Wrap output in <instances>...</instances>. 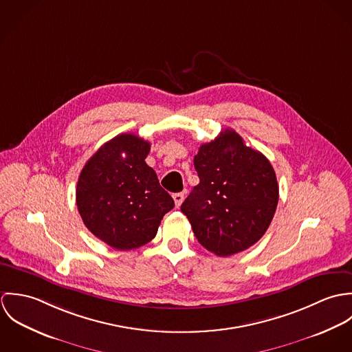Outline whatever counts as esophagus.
<instances>
[{
	"instance_id": "34e87169",
	"label": "esophagus",
	"mask_w": 352,
	"mask_h": 352,
	"mask_svg": "<svg viewBox=\"0 0 352 352\" xmlns=\"http://www.w3.org/2000/svg\"><path fill=\"white\" fill-rule=\"evenodd\" d=\"M173 201H175V204H176V207H180L182 206V203L184 201V194L183 192H179V194H173Z\"/></svg>"
}]
</instances>
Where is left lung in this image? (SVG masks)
Listing matches in <instances>:
<instances>
[{
    "instance_id": "left-lung-1",
    "label": "left lung",
    "mask_w": 352,
    "mask_h": 352,
    "mask_svg": "<svg viewBox=\"0 0 352 352\" xmlns=\"http://www.w3.org/2000/svg\"><path fill=\"white\" fill-rule=\"evenodd\" d=\"M194 165L201 182L182 211L199 244L217 256L248 250L267 232L279 201L271 162L225 129L201 145Z\"/></svg>"
}]
</instances>
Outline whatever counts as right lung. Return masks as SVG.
<instances>
[{
	"mask_svg": "<svg viewBox=\"0 0 352 352\" xmlns=\"http://www.w3.org/2000/svg\"><path fill=\"white\" fill-rule=\"evenodd\" d=\"M151 144L134 134L105 142L82 168L76 201L88 228L107 245L130 251L151 241L175 206L145 158Z\"/></svg>",
	"mask_w": 352,
	"mask_h": 352,
	"instance_id": "add662e5",
	"label": "right lung"
}]
</instances>
